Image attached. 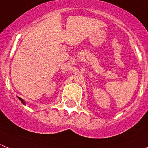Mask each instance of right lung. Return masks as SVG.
<instances>
[{"instance_id": "right-lung-1", "label": "right lung", "mask_w": 148, "mask_h": 148, "mask_svg": "<svg viewBox=\"0 0 148 148\" xmlns=\"http://www.w3.org/2000/svg\"><path fill=\"white\" fill-rule=\"evenodd\" d=\"M18 98H19V100H20V101H21V102H22V103H23V104H24V105H25V102H24V101H23V99H21V98H20V97H18Z\"/></svg>"}]
</instances>
